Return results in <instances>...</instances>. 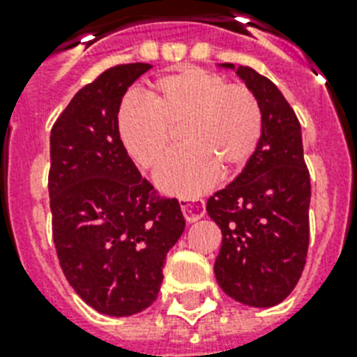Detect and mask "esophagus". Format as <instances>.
I'll use <instances>...</instances> for the list:
<instances>
[{"label":"esophagus","mask_w":357,"mask_h":357,"mask_svg":"<svg viewBox=\"0 0 357 357\" xmlns=\"http://www.w3.org/2000/svg\"><path fill=\"white\" fill-rule=\"evenodd\" d=\"M179 206L187 222H196L206 215V202L202 198H181Z\"/></svg>","instance_id":"esophagus-1"}]
</instances>
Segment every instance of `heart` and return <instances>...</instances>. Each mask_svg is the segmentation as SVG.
<instances>
[{
	"label": "heart",
	"mask_w": 357,
	"mask_h": 357,
	"mask_svg": "<svg viewBox=\"0 0 357 357\" xmlns=\"http://www.w3.org/2000/svg\"><path fill=\"white\" fill-rule=\"evenodd\" d=\"M181 129L178 151L157 172L167 192L196 196L224 172H237L257 150L263 114L255 96L243 85L207 70L187 66L155 81L148 103L129 98L119 113L123 148L139 167L153 170L172 150Z\"/></svg>",
	"instance_id": "obj_1"
}]
</instances>
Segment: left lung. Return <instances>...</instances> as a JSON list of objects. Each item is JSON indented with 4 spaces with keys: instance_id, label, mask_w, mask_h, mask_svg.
Returning <instances> with one entry per match:
<instances>
[{
    "instance_id": "obj_1",
    "label": "left lung",
    "mask_w": 357,
    "mask_h": 357,
    "mask_svg": "<svg viewBox=\"0 0 357 357\" xmlns=\"http://www.w3.org/2000/svg\"><path fill=\"white\" fill-rule=\"evenodd\" d=\"M237 75L259 103L263 133L243 172L207 200V213L222 231L215 276L241 304L271 307L287 298L304 271L310 170L300 122L278 86L250 66H238Z\"/></svg>"
}]
</instances>
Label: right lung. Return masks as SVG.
<instances>
[{
    "mask_svg": "<svg viewBox=\"0 0 357 357\" xmlns=\"http://www.w3.org/2000/svg\"><path fill=\"white\" fill-rule=\"evenodd\" d=\"M151 64H119L81 89L50 137L53 243L74 291L103 315L150 307L185 218L140 176L119 135L128 89Z\"/></svg>",
    "mask_w": 357,
    "mask_h": 357,
    "instance_id": "add662e5",
    "label": "right lung"
}]
</instances>
